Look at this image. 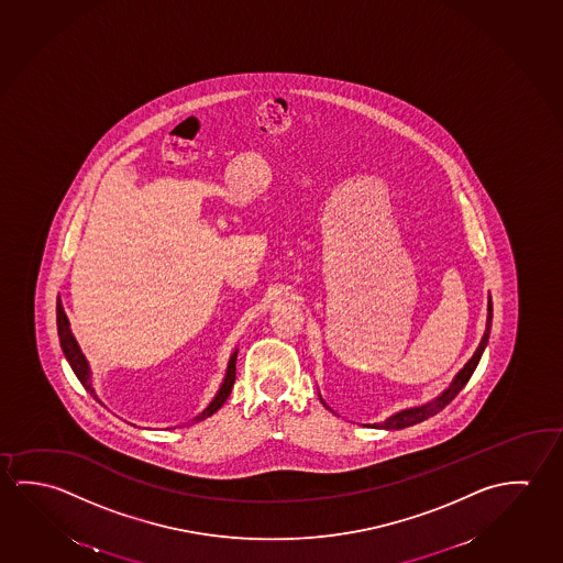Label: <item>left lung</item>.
Instances as JSON below:
<instances>
[{"label": "left lung", "mask_w": 563, "mask_h": 563, "mask_svg": "<svg viewBox=\"0 0 563 563\" xmlns=\"http://www.w3.org/2000/svg\"><path fill=\"white\" fill-rule=\"evenodd\" d=\"M487 312V328H485V333H483L479 347L473 353V357L467 361V365L455 375L452 385L445 388L440 397L433 398L432 402H428V405L424 406H415V408H406L402 412H397V415L387 418L383 424L375 426L385 428V430H402V428H408V426L424 422L430 416L438 415L442 408H445V405H450L453 398L460 395L461 388L467 385V380H470L471 375H473V371L477 369L481 355H483V351L487 347L488 335H490V323H493V302H490V296H488Z\"/></svg>", "instance_id": "obj_1"}]
</instances>
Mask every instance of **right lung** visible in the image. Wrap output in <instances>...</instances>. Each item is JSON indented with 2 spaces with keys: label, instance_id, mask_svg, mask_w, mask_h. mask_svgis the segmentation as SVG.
Segmentation results:
<instances>
[{
  "label": "right lung",
  "instance_id": "1",
  "mask_svg": "<svg viewBox=\"0 0 563 563\" xmlns=\"http://www.w3.org/2000/svg\"><path fill=\"white\" fill-rule=\"evenodd\" d=\"M56 328H58V340H60V347L65 351L66 361L70 363V367L75 371L78 380L82 383V387L86 388L90 395H93L92 380H90L92 373H90V367H88V361H86L82 351H80L78 343H76L75 335L70 332V323H68V318H66L65 308H63L60 298L56 300ZM235 361H238V350L231 353L228 371H225V378H223L222 387L218 390V395L213 397L212 402L208 405V408L203 410L202 415L194 418L196 422H200L203 418H208V416H212L213 412H218V410L222 408L223 402L230 397L231 387H233V383H235ZM93 398H96V395H93Z\"/></svg>",
  "mask_w": 563,
  "mask_h": 563
}]
</instances>
